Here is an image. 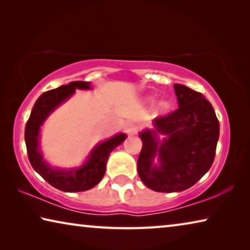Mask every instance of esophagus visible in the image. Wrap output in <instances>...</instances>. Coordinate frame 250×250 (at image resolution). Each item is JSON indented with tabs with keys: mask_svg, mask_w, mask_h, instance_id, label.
<instances>
[{
	"mask_svg": "<svg viewBox=\"0 0 250 250\" xmlns=\"http://www.w3.org/2000/svg\"><path fill=\"white\" fill-rule=\"evenodd\" d=\"M139 129H140V126H139L137 122H133V121L129 122V124L125 126V131L129 134H135L139 131Z\"/></svg>",
	"mask_w": 250,
	"mask_h": 250,
	"instance_id": "1",
	"label": "esophagus"
}]
</instances>
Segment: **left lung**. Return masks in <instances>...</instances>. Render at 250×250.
Wrapping results in <instances>:
<instances>
[{"label":"left lung","instance_id":"1","mask_svg":"<svg viewBox=\"0 0 250 250\" xmlns=\"http://www.w3.org/2000/svg\"><path fill=\"white\" fill-rule=\"evenodd\" d=\"M179 107L156 118L155 131L140 134L142 149L138 159L141 181L155 192L188 189L202 179L214 162L219 137V122L203 94L184 84H174ZM156 130L168 139L159 143ZM160 167L151 164L155 154Z\"/></svg>","mask_w":250,"mask_h":250}]
</instances>
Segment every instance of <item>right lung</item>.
Masks as SVG:
<instances>
[{
	"mask_svg": "<svg viewBox=\"0 0 250 250\" xmlns=\"http://www.w3.org/2000/svg\"><path fill=\"white\" fill-rule=\"evenodd\" d=\"M89 84L87 82H73L42 94L34 104L25 125V143L33 168L50 185L64 192L87 191L98 184L104 175L105 164L111 151L126 138L125 134L121 133L100 143L91 152L86 164L76 170H56L44 162L39 147L40 126L57 105L74 94L76 88L88 89L90 88Z\"/></svg>",
	"mask_w": 250,
	"mask_h": 250,
	"instance_id": "add662e5",
	"label": "right lung"
}]
</instances>
